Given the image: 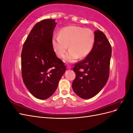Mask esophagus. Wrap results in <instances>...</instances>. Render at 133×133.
Masks as SVG:
<instances>
[{
	"instance_id": "1",
	"label": "esophagus",
	"mask_w": 133,
	"mask_h": 133,
	"mask_svg": "<svg viewBox=\"0 0 133 133\" xmlns=\"http://www.w3.org/2000/svg\"><path fill=\"white\" fill-rule=\"evenodd\" d=\"M71 66H67V69H71Z\"/></svg>"
}]
</instances>
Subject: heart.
<instances>
[{
	"label": "heart",
	"mask_w": 133,
	"mask_h": 133,
	"mask_svg": "<svg viewBox=\"0 0 133 133\" xmlns=\"http://www.w3.org/2000/svg\"><path fill=\"white\" fill-rule=\"evenodd\" d=\"M95 42L94 32L88 28L76 25L63 28L59 35L55 34L51 40L55 54L60 58L65 55L69 45L70 49L64 58L66 62L73 63L89 54Z\"/></svg>",
	"instance_id": "heart-1"
}]
</instances>
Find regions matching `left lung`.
<instances>
[{
  "mask_svg": "<svg viewBox=\"0 0 133 133\" xmlns=\"http://www.w3.org/2000/svg\"><path fill=\"white\" fill-rule=\"evenodd\" d=\"M93 48L85 59L75 65L72 83L75 93L82 99L93 97L106 84L109 75L111 47L103 32H94Z\"/></svg>",
  "mask_w": 133,
  "mask_h": 133,
  "instance_id": "left-lung-1",
  "label": "left lung"
}]
</instances>
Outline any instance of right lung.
I'll return each mask as SVG.
<instances>
[{"label": "right lung", "mask_w": 133, "mask_h": 133, "mask_svg": "<svg viewBox=\"0 0 133 133\" xmlns=\"http://www.w3.org/2000/svg\"><path fill=\"white\" fill-rule=\"evenodd\" d=\"M55 19L37 23L25 41L21 55L24 83L35 98L44 100L53 95L66 66L55 55L51 40Z\"/></svg>", "instance_id": "add662e5"}]
</instances>
